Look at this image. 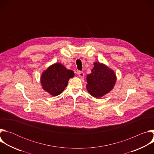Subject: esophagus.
<instances>
[{
  "label": "esophagus",
  "instance_id": "esophagus-1",
  "mask_svg": "<svg viewBox=\"0 0 154 154\" xmlns=\"http://www.w3.org/2000/svg\"><path fill=\"white\" fill-rule=\"evenodd\" d=\"M78 75H79V76L80 77H81V78H83V77H84V73H83V72H82V71H79V72H78Z\"/></svg>",
  "mask_w": 154,
  "mask_h": 154
}]
</instances>
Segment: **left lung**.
<instances>
[{
	"instance_id": "8db88e82",
	"label": "left lung",
	"mask_w": 154,
	"mask_h": 154,
	"mask_svg": "<svg viewBox=\"0 0 154 154\" xmlns=\"http://www.w3.org/2000/svg\"><path fill=\"white\" fill-rule=\"evenodd\" d=\"M91 73L87 75V90L94 97H101L113 89L116 77L105 65L95 63Z\"/></svg>"
}]
</instances>
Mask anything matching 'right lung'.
I'll return each mask as SVG.
<instances>
[{
    "mask_svg": "<svg viewBox=\"0 0 154 154\" xmlns=\"http://www.w3.org/2000/svg\"><path fill=\"white\" fill-rule=\"evenodd\" d=\"M74 75L72 71L67 69L60 63H55L42 73L41 82L44 90L56 96L63 93L69 79Z\"/></svg>",
    "mask_w": 154,
    "mask_h": 154,
    "instance_id": "right-lung-1",
    "label": "right lung"
}]
</instances>
